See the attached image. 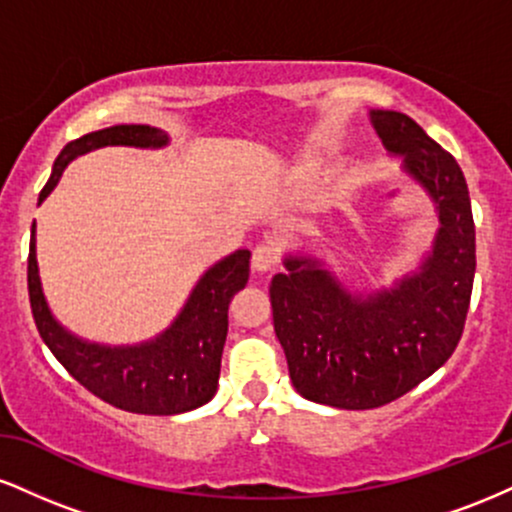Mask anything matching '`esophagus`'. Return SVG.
<instances>
[{
    "label": "esophagus",
    "instance_id": "esophagus-1",
    "mask_svg": "<svg viewBox=\"0 0 512 512\" xmlns=\"http://www.w3.org/2000/svg\"><path fill=\"white\" fill-rule=\"evenodd\" d=\"M274 264H276V250L272 245H257V248L252 250V269H255L257 274L269 272Z\"/></svg>",
    "mask_w": 512,
    "mask_h": 512
}]
</instances>
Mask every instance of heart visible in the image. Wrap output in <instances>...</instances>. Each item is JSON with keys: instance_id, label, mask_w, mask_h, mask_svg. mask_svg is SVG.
I'll use <instances>...</instances> for the list:
<instances>
[{"instance_id": "1", "label": "heart", "mask_w": 512, "mask_h": 512, "mask_svg": "<svg viewBox=\"0 0 512 512\" xmlns=\"http://www.w3.org/2000/svg\"><path fill=\"white\" fill-rule=\"evenodd\" d=\"M301 173L303 175H313V166H310V163H305V166L301 168Z\"/></svg>"}]
</instances>
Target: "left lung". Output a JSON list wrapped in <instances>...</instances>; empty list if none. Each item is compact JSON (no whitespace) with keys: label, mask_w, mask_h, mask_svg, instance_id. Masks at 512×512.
Listing matches in <instances>:
<instances>
[{"label":"left lung","mask_w":512,"mask_h":512,"mask_svg":"<svg viewBox=\"0 0 512 512\" xmlns=\"http://www.w3.org/2000/svg\"><path fill=\"white\" fill-rule=\"evenodd\" d=\"M392 158L438 216L431 250L390 289H349L320 257L289 252L269 286L274 332L298 395L375 409L407 395L452 356L472 296L474 219L467 182L443 146L397 110H370Z\"/></svg>","instance_id":"obj_1"}]
</instances>
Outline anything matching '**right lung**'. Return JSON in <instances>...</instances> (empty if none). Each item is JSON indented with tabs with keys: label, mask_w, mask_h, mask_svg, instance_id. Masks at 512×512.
<instances>
[{
	"label": "right lung",
	"mask_w": 512,
	"mask_h": 512,
	"mask_svg": "<svg viewBox=\"0 0 512 512\" xmlns=\"http://www.w3.org/2000/svg\"><path fill=\"white\" fill-rule=\"evenodd\" d=\"M170 139L163 129L151 125H115L84 134L69 142L57 156L48 185L38 204L60 182L64 168L74 158L103 146H134L163 149ZM250 276V250H236L199 276L175 320L156 337L139 344L88 342L52 315L40 281L35 252V223L28 252V296L35 327L57 361L79 380L88 392L103 402L132 414L173 416L185 414L216 395L221 373V354L228 334V303Z\"/></svg>",
	"instance_id": "add662e5"
}]
</instances>
